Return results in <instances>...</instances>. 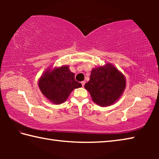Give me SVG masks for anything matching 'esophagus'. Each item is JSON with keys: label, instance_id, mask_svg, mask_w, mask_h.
Wrapping results in <instances>:
<instances>
[{"label": "esophagus", "instance_id": "1", "mask_svg": "<svg viewBox=\"0 0 159 159\" xmlns=\"http://www.w3.org/2000/svg\"><path fill=\"white\" fill-rule=\"evenodd\" d=\"M85 81H82V82H81V85H82L83 87H84V85H85Z\"/></svg>", "mask_w": 159, "mask_h": 159}]
</instances>
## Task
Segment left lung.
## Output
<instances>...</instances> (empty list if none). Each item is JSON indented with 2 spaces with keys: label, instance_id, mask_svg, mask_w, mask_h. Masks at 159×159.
<instances>
[{
  "label": "left lung",
  "instance_id": "left-lung-1",
  "mask_svg": "<svg viewBox=\"0 0 159 159\" xmlns=\"http://www.w3.org/2000/svg\"><path fill=\"white\" fill-rule=\"evenodd\" d=\"M126 86L125 78L111 64L93 69L90 80L85 88L93 102L101 107L114 104L123 95Z\"/></svg>",
  "mask_w": 159,
  "mask_h": 159
}]
</instances>
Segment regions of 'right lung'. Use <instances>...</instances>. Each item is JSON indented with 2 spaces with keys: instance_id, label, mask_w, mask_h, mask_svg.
<instances>
[{
  "instance_id": "right-lung-1",
  "label": "right lung",
  "mask_w": 159,
  "mask_h": 159,
  "mask_svg": "<svg viewBox=\"0 0 159 159\" xmlns=\"http://www.w3.org/2000/svg\"><path fill=\"white\" fill-rule=\"evenodd\" d=\"M74 74L69 66H61L45 70L39 80V87L43 95L55 104L65 102L70 93L76 88L82 87L75 80Z\"/></svg>"
}]
</instances>
